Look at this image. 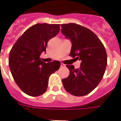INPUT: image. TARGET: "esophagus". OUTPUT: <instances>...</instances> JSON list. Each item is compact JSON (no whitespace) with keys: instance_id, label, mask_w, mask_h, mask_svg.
<instances>
[{"instance_id":"obj_1","label":"esophagus","mask_w":121,"mask_h":121,"mask_svg":"<svg viewBox=\"0 0 121 121\" xmlns=\"http://www.w3.org/2000/svg\"><path fill=\"white\" fill-rule=\"evenodd\" d=\"M60 67H65V65H64L63 63L60 64Z\"/></svg>"}]
</instances>
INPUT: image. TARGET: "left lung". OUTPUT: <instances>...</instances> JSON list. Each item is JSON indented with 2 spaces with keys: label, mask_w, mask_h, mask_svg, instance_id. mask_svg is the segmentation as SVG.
Masks as SVG:
<instances>
[{
  "label": "left lung",
  "mask_w": 121,
  "mask_h": 121,
  "mask_svg": "<svg viewBox=\"0 0 121 121\" xmlns=\"http://www.w3.org/2000/svg\"><path fill=\"white\" fill-rule=\"evenodd\" d=\"M60 30L70 40V56L81 61L80 68L66 65L70 74L62 80L65 90L71 95L81 96L88 95L97 86L103 78L107 66L104 46L94 32L75 23L62 24Z\"/></svg>",
  "instance_id": "obj_1"
}]
</instances>
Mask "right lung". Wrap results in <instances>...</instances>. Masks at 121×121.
<instances>
[{"instance_id":"obj_1","label":"right lung","mask_w":121,"mask_h":121,"mask_svg":"<svg viewBox=\"0 0 121 121\" xmlns=\"http://www.w3.org/2000/svg\"><path fill=\"white\" fill-rule=\"evenodd\" d=\"M60 30L58 24L38 23L24 32L12 47L9 66L15 83L21 91L32 96L46 91L49 78L59 70V60L45 62L40 56L45 52L48 41Z\"/></svg>"}]
</instances>
